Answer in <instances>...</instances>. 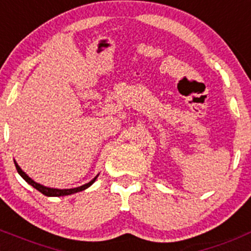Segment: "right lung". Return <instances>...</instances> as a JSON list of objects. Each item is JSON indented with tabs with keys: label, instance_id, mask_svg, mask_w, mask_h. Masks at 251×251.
I'll list each match as a JSON object with an SVG mask.
<instances>
[{
	"label": "right lung",
	"instance_id": "right-lung-1",
	"mask_svg": "<svg viewBox=\"0 0 251 251\" xmlns=\"http://www.w3.org/2000/svg\"><path fill=\"white\" fill-rule=\"evenodd\" d=\"M15 165H16V170H17V172L20 173L21 176H22V178L25 179V181L27 182L28 184H30V186H32V187H34V188H36L37 191H39V192H41V193H43L44 196H47V197H62V196H69V194H73V193H76V192L84 191V189H86V188H88V187H90L91 184H93L94 182H95V179H97V177H98V176H97V177H95V178H94V179H91V181L89 182V183L84 184V186L78 187V188H70V189L48 188V187L42 186V184H39V183H37V182H34L33 179L30 178V177H28V176L25 175V172H23L22 168H21L20 166H18V163L16 162V161H15Z\"/></svg>",
	"mask_w": 251,
	"mask_h": 251
}]
</instances>
